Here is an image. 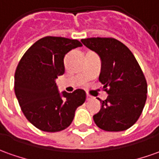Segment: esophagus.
<instances>
[{
  "label": "esophagus",
  "instance_id": "34e87169",
  "mask_svg": "<svg viewBox=\"0 0 159 159\" xmlns=\"http://www.w3.org/2000/svg\"><path fill=\"white\" fill-rule=\"evenodd\" d=\"M93 98V97L92 96H90V95H89V94H87V100L88 101H89V100H91Z\"/></svg>",
  "mask_w": 159,
  "mask_h": 159
}]
</instances>
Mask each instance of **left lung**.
<instances>
[{"label":"left lung","mask_w":159,"mask_h":159,"mask_svg":"<svg viewBox=\"0 0 159 159\" xmlns=\"http://www.w3.org/2000/svg\"><path fill=\"white\" fill-rule=\"evenodd\" d=\"M81 42L101 59L99 81L108 93L93 119L100 129L122 131L138 121L147 98V83L134 55L114 38L82 39Z\"/></svg>","instance_id":"8db88e82"}]
</instances>
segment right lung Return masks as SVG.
<instances>
[{"mask_svg":"<svg viewBox=\"0 0 159 159\" xmlns=\"http://www.w3.org/2000/svg\"><path fill=\"white\" fill-rule=\"evenodd\" d=\"M83 44L77 40L46 36L30 47L18 63L15 92L26 118L37 129L57 132L69 127L77 107L86 100L84 89L58 91L56 79L65 71L63 58Z\"/></svg>","mask_w":159,"mask_h":159,"instance_id":"1","label":"right lung"}]
</instances>
